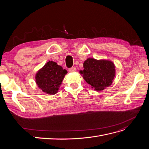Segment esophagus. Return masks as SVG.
Listing matches in <instances>:
<instances>
[{
	"instance_id": "obj_1",
	"label": "esophagus",
	"mask_w": 149,
	"mask_h": 149,
	"mask_svg": "<svg viewBox=\"0 0 149 149\" xmlns=\"http://www.w3.org/2000/svg\"><path fill=\"white\" fill-rule=\"evenodd\" d=\"M76 68L74 67H73V68H70L68 70L69 72H70V73H73V72H75L76 71Z\"/></svg>"
}]
</instances>
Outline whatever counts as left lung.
Returning a JSON list of instances; mask_svg holds the SVG:
<instances>
[{
  "mask_svg": "<svg viewBox=\"0 0 149 149\" xmlns=\"http://www.w3.org/2000/svg\"><path fill=\"white\" fill-rule=\"evenodd\" d=\"M83 70H80L86 82L97 91H101L109 87L116 76V66L109 60L88 58L83 63Z\"/></svg>",
  "mask_w": 149,
  "mask_h": 149,
  "instance_id": "8db88e82",
  "label": "left lung"
}]
</instances>
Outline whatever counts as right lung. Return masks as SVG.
<instances>
[{"mask_svg": "<svg viewBox=\"0 0 149 149\" xmlns=\"http://www.w3.org/2000/svg\"><path fill=\"white\" fill-rule=\"evenodd\" d=\"M67 73L56 62L49 61L37 72L35 83L43 93L54 95L58 93Z\"/></svg>", "mask_w": 149, "mask_h": 149, "instance_id": "add662e5", "label": "right lung"}]
</instances>
